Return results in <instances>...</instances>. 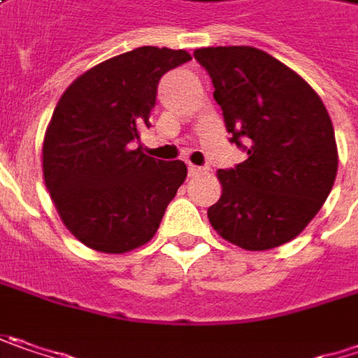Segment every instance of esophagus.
Masks as SVG:
<instances>
[{"label": "esophagus", "mask_w": 358, "mask_h": 358, "mask_svg": "<svg viewBox=\"0 0 358 358\" xmlns=\"http://www.w3.org/2000/svg\"><path fill=\"white\" fill-rule=\"evenodd\" d=\"M204 172H206V168H202V166H194V164L188 166V176H190V178H196V176L204 174Z\"/></svg>", "instance_id": "obj_1"}]
</instances>
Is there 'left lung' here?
I'll list each match as a JSON object with an SVG mask.
<instances>
[{
  "label": "left lung",
  "instance_id": "left-lung-1",
  "mask_svg": "<svg viewBox=\"0 0 358 358\" xmlns=\"http://www.w3.org/2000/svg\"><path fill=\"white\" fill-rule=\"evenodd\" d=\"M221 105L231 143L247 159L219 170L222 194L208 221L247 251L292 241L316 217L338 154L322 99L300 74L253 46L194 50Z\"/></svg>",
  "mask_w": 358,
  "mask_h": 358
}]
</instances>
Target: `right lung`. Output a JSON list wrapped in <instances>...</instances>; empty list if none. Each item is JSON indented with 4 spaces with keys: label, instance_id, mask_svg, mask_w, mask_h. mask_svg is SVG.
Masks as SVG:
<instances>
[{
    "label": "right lung",
    "instance_id": "1",
    "mask_svg": "<svg viewBox=\"0 0 358 358\" xmlns=\"http://www.w3.org/2000/svg\"><path fill=\"white\" fill-rule=\"evenodd\" d=\"M186 50L141 46L80 74L60 96L42 148L44 180L66 229L87 247L125 253L150 241L186 180V164L150 158L159 78Z\"/></svg>",
    "mask_w": 358,
    "mask_h": 358
}]
</instances>
